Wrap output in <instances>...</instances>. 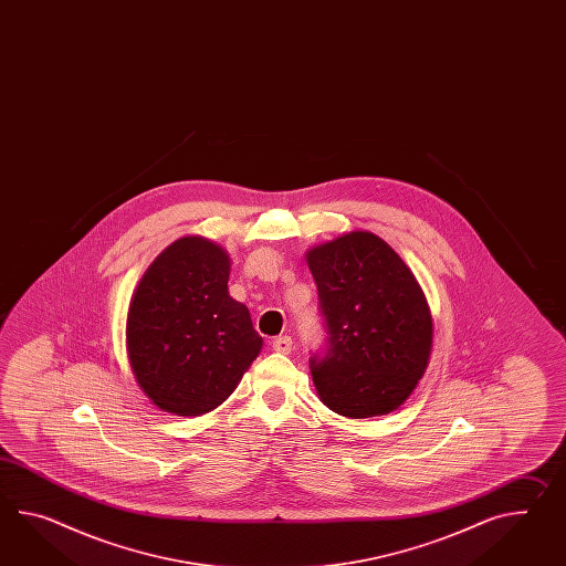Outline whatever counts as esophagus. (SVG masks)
<instances>
[{
    "instance_id": "obj_1",
    "label": "esophagus",
    "mask_w": 566,
    "mask_h": 566,
    "mask_svg": "<svg viewBox=\"0 0 566 566\" xmlns=\"http://www.w3.org/2000/svg\"><path fill=\"white\" fill-rule=\"evenodd\" d=\"M272 347H274V352H277V354H290L292 339H290L289 335H280V337H274Z\"/></svg>"
}]
</instances>
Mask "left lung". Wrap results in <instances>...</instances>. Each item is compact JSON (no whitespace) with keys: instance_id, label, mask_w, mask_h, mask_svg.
Segmentation results:
<instances>
[{"instance_id":"obj_1","label":"left lung","mask_w":566,"mask_h":566,"mask_svg":"<svg viewBox=\"0 0 566 566\" xmlns=\"http://www.w3.org/2000/svg\"><path fill=\"white\" fill-rule=\"evenodd\" d=\"M327 332L311 374L335 413L395 411L428 368L433 325L411 270L380 237L354 231L306 253Z\"/></svg>"}]
</instances>
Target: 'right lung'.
Masks as SVG:
<instances>
[{
	"mask_svg": "<svg viewBox=\"0 0 566 566\" xmlns=\"http://www.w3.org/2000/svg\"><path fill=\"white\" fill-rule=\"evenodd\" d=\"M231 260L184 237L149 265L126 321L128 358L145 395L167 413L202 415L234 390L263 339L229 296Z\"/></svg>",
	"mask_w": 566,
	"mask_h": 566,
	"instance_id": "1",
	"label": "right lung"
}]
</instances>
